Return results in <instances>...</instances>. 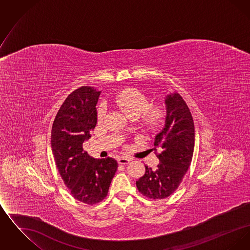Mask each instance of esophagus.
<instances>
[{"label": "esophagus", "mask_w": 250, "mask_h": 250, "mask_svg": "<svg viewBox=\"0 0 250 250\" xmlns=\"http://www.w3.org/2000/svg\"><path fill=\"white\" fill-rule=\"evenodd\" d=\"M130 162V159L129 158H126V157H120L118 159V163L120 165H126Z\"/></svg>", "instance_id": "34e87169"}]
</instances>
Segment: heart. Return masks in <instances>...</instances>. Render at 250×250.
I'll return each mask as SVG.
<instances>
[{
    "mask_svg": "<svg viewBox=\"0 0 250 250\" xmlns=\"http://www.w3.org/2000/svg\"><path fill=\"white\" fill-rule=\"evenodd\" d=\"M114 102L131 119L141 118L142 125L145 128L154 129L162 118V110L158 107H150L148 98L137 89H126L114 96ZM106 113L104 107H98L97 118L103 119Z\"/></svg>",
    "mask_w": 250,
    "mask_h": 250,
    "instance_id": "obj_1",
    "label": "heart"
}]
</instances>
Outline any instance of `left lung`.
Returning a JSON list of instances; mask_svg holds the SVG:
<instances>
[{
    "label": "left lung",
    "instance_id": "8db88e82",
    "mask_svg": "<svg viewBox=\"0 0 250 250\" xmlns=\"http://www.w3.org/2000/svg\"><path fill=\"white\" fill-rule=\"evenodd\" d=\"M165 105V125L154 143L159 164L155 170L145 166L144 175L136 182L138 190L153 200L165 199L178 188L190 166L195 144L194 122L183 97L171 93Z\"/></svg>",
    "mask_w": 250,
    "mask_h": 250
}]
</instances>
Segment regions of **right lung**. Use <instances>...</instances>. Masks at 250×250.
<instances>
[{
  "mask_svg": "<svg viewBox=\"0 0 250 250\" xmlns=\"http://www.w3.org/2000/svg\"><path fill=\"white\" fill-rule=\"evenodd\" d=\"M99 95L100 91L89 86L72 92L60 107L51 129V148L60 175L72 196L89 205L107 197L118 167L114 158L95 159L83 147L97 123Z\"/></svg>",
  "mask_w": 250,
  "mask_h": 250,
  "instance_id": "obj_1",
  "label": "right lung"
}]
</instances>
